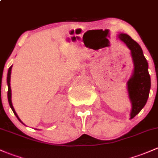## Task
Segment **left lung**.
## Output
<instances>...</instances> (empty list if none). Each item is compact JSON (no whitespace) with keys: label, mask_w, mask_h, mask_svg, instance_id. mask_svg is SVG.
Masks as SVG:
<instances>
[{"label":"left lung","mask_w":158,"mask_h":158,"mask_svg":"<svg viewBox=\"0 0 158 158\" xmlns=\"http://www.w3.org/2000/svg\"><path fill=\"white\" fill-rule=\"evenodd\" d=\"M118 38L131 51L134 65L133 74L127 82L129 98L132 104L130 113V119H132L146 104L151 89V77L148 69V62L139 44L127 34L120 33Z\"/></svg>","instance_id":"left-lung-1"}]
</instances>
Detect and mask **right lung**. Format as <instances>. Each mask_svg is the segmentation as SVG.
I'll return each mask as SVG.
<instances>
[{
  "label": "right lung",
  "mask_w": 158,
  "mask_h": 158,
  "mask_svg": "<svg viewBox=\"0 0 158 158\" xmlns=\"http://www.w3.org/2000/svg\"><path fill=\"white\" fill-rule=\"evenodd\" d=\"M13 66V65H12ZM12 66H10L9 69V70H8V73H7V78H6V81H7V86H8V91H7V98H8V102H9V104H10V106L12 111H13V113H14V114L16 115V118H18V120H19L20 122H21L22 123H23V122L21 121V120L19 119V116L17 115V114H16V111H15L14 108H13V104H12V100H11V87H10V74H11V69H12Z\"/></svg>",
  "instance_id": "right-lung-1"
}]
</instances>
